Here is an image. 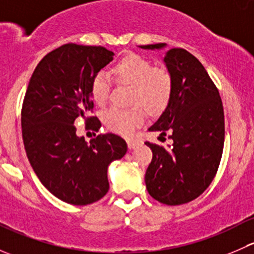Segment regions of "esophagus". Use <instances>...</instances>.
Listing matches in <instances>:
<instances>
[{
	"label": "esophagus",
	"instance_id": "34e87169",
	"mask_svg": "<svg viewBox=\"0 0 254 254\" xmlns=\"http://www.w3.org/2000/svg\"><path fill=\"white\" fill-rule=\"evenodd\" d=\"M139 143H140L139 140H136V139H129V140H127V147H129L130 150H132V148L136 147V146L139 145Z\"/></svg>",
	"mask_w": 254,
	"mask_h": 254
}]
</instances>
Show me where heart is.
<instances>
[{
    "label": "heart",
    "mask_w": 254,
    "mask_h": 254,
    "mask_svg": "<svg viewBox=\"0 0 254 254\" xmlns=\"http://www.w3.org/2000/svg\"><path fill=\"white\" fill-rule=\"evenodd\" d=\"M117 83L131 84V108L112 107L104 112L103 122L107 129L120 135H131L145 120L146 109L151 114L165 111L173 93L172 73L165 67H155L152 61L140 55L125 56L112 70ZM112 91V78L104 71L93 76L89 92L94 103L103 107Z\"/></svg>",
    "instance_id": "b5f03b06"
}]
</instances>
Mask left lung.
Wrapping results in <instances>:
<instances>
[{
  "mask_svg": "<svg viewBox=\"0 0 254 254\" xmlns=\"http://www.w3.org/2000/svg\"><path fill=\"white\" fill-rule=\"evenodd\" d=\"M165 47L140 45L148 50ZM163 61L173 77L172 98L148 130L171 132L173 143L165 148L145 142L152 150L145 183L153 199L181 205L203 194L216 175L225 141L224 107L219 89L195 56L175 48Z\"/></svg>",
  "mask_w": 254,
  "mask_h": 254,
  "instance_id": "1",
  "label": "left lung"
}]
</instances>
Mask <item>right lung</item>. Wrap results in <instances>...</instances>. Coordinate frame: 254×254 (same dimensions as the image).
I'll return each instance as SVG.
<instances>
[{
  "label": "right lung",
  "instance_id": "1",
  "mask_svg": "<svg viewBox=\"0 0 254 254\" xmlns=\"http://www.w3.org/2000/svg\"><path fill=\"white\" fill-rule=\"evenodd\" d=\"M103 47L65 44L35 67L22 106V135L30 166L51 194L72 205L99 200L109 189L108 166L127 153L124 139L101 134L91 141L76 134L75 120L83 118L98 131L89 83L113 60Z\"/></svg>",
  "mask_w": 254,
  "mask_h": 254
}]
</instances>
